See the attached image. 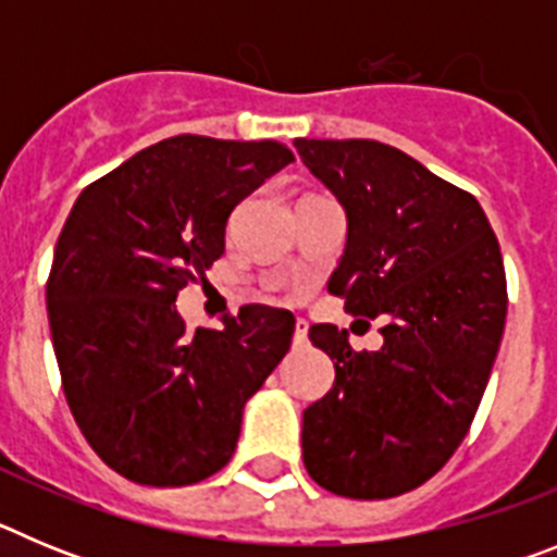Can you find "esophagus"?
I'll list each match as a JSON object with an SVG mask.
<instances>
[{"label": "esophagus", "mask_w": 557, "mask_h": 557, "mask_svg": "<svg viewBox=\"0 0 557 557\" xmlns=\"http://www.w3.org/2000/svg\"><path fill=\"white\" fill-rule=\"evenodd\" d=\"M307 339H309V323L304 321V318H298V321H295L293 343L295 346H307Z\"/></svg>", "instance_id": "34e87169"}]
</instances>
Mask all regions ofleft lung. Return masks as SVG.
<instances>
[{
  "instance_id": "1",
  "label": "left lung",
  "mask_w": 557,
  "mask_h": 557,
  "mask_svg": "<svg viewBox=\"0 0 557 557\" xmlns=\"http://www.w3.org/2000/svg\"><path fill=\"white\" fill-rule=\"evenodd\" d=\"M346 209L329 293L354 318H385L379 351L332 323L309 329L334 385L304 410V466L321 488L391 499L444 469L469 432L499 351L508 284L474 195L373 139H295Z\"/></svg>"
}]
</instances>
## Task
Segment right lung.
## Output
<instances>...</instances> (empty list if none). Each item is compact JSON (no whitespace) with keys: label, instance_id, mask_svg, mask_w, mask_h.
<instances>
[{"label":"right lung","instance_id":"obj_1","mask_svg":"<svg viewBox=\"0 0 557 557\" xmlns=\"http://www.w3.org/2000/svg\"><path fill=\"white\" fill-rule=\"evenodd\" d=\"M278 141L172 136L88 184L47 282L63 393L88 446L139 485H191L231 460L245 401L289 351L295 318L248 304L186 329L175 298L225 250L239 200L287 166Z\"/></svg>","mask_w":557,"mask_h":557}]
</instances>
